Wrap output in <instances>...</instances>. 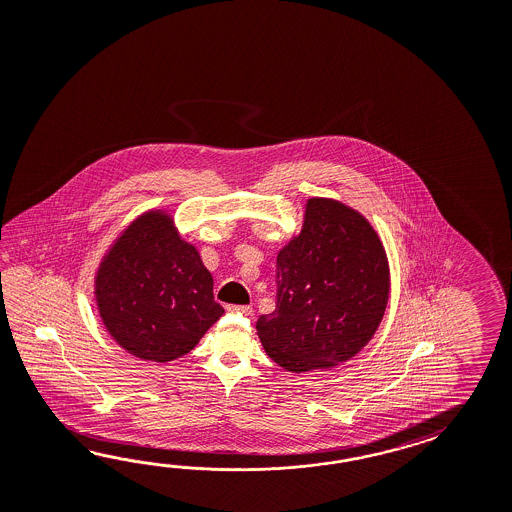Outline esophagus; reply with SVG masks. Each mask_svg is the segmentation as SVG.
I'll return each mask as SVG.
<instances>
[{"label": "esophagus", "instance_id": "1", "mask_svg": "<svg viewBox=\"0 0 512 512\" xmlns=\"http://www.w3.org/2000/svg\"><path fill=\"white\" fill-rule=\"evenodd\" d=\"M227 311L244 314V316H253V307H250V305H227Z\"/></svg>", "mask_w": 512, "mask_h": 512}]
</instances>
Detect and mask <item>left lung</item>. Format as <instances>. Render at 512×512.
I'll return each mask as SVG.
<instances>
[{"mask_svg":"<svg viewBox=\"0 0 512 512\" xmlns=\"http://www.w3.org/2000/svg\"><path fill=\"white\" fill-rule=\"evenodd\" d=\"M275 311L257 320L268 357L294 374L355 357L387 309L383 242L361 212L331 198L305 203L300 233L277 253Z\"/></svg>","mask_w":512,"mask_h":512,"instance_id":"1","label":"left lung"}]
</instances>
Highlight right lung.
<instances>
[{"label":"right lung","instance_id":"obj_1","mask_svg":"<svg viewBox=\"0 0 512 512\" xmlns=\"http://www.w3.org/2000/svg\"><path fill=\"white\" fill-rule=\"evenodd\" d=\"M94 298L107 333L142 361L187 355L224 314L200 251L164 209L142 212L114 238L94 277Z\"/></svg>","mask_w":512,"mask_h":512}]
</instances>
